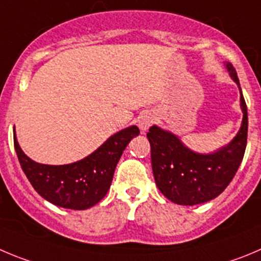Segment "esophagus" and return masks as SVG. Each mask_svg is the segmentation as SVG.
I'll use <instances>...</instances> for the list:
<instances>
[{"label":"esophagus","instance_id":"1","mask_svg":"<svg viewBox=\"0 0 261 261\" xmlns=\"http://www.w3.org/2000/svg\"><path fill=\"white\" fill-rule=\"evenodd\" d=\"M154 121H155L154 113H152V112L149 111L144 112L142 116L139 117V127H140V130L144 133V131H147L148 128L154 123Z\"/></svg>","mask_w":261,"mask_h":261}]
</instances>
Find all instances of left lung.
I'll use <instances>...</instances> for the list:
<instances>
[{
    "instance_id": "1",
    "label": "left lung",
    "mask_w": 261,
    "mask_h": 261,
    "mask_svg": "<svg viewBox=\"0 0 261 261\" xmlns=\"http://www.w3.org/2000/svg\"><path fill=\"white\" fill-rule=\"evenodd\" d=\"M226 70L240 89L243 118L241 128L229 144L213 153H197L181 143L175 134L152 126L147 134L155 184L161 193L182 206L204 203L216 198L234 177L247 144V107L234 67Z\"/></svg>"
}]
</instances>
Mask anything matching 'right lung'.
<instances>
[{
    "label": "right lung",
    "mask_w": 261,
    "mask_h": 261,
    "mask_svg": "<svg viewBox=\"0 0 261 261\" xmlns=\"http://www.w3.org/2000/svg\"><path fill=\"white\" fill-rule=\"evenodd\" d=\"M139 128L130 126L113 134L95 152L68 165H43L31 160L21 150L14 130V147L19 162L41 197L55 206L86 210L100 202L109 191L114 170L131 139Z\"/></svg>",
    "instance_id": "right-lung-1"
}]
</instances>
